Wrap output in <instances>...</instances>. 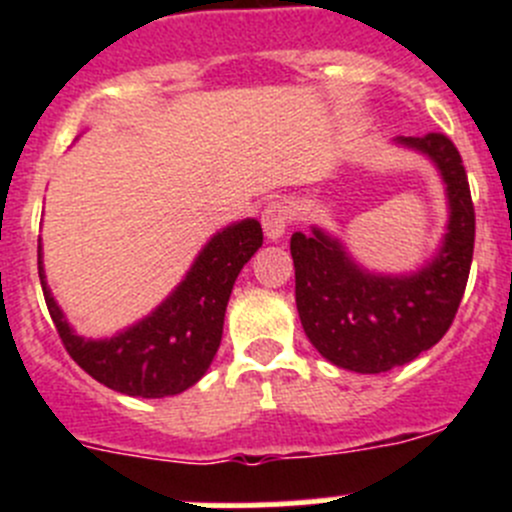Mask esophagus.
Returning <instances> with one entry per match:
<instances>
[{"instance_id":"1","label":"esophagus","mask_w":512,"mask_h":512,"mask_svg":"<svg viewBox=\"0 0 512 512\" xmlns=\"http://www.w3.org/2000/svg\"><path fill=\"white\" fill-rule=\"evenodd\" d=\"M289 205L282 203V200H275V203H270L265 208V213H262V230H265V237L270 242L280 240L282 235L287 232V225H289Z\"/></svg>"}]
</instances>
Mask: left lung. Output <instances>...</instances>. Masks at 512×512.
I'll list each match as a JSON object with an SVG mask.
<instances>
[{"mask_svg":"<svg viewBox=\"0 0 512 512\" xmlns=\"http://www.w3.org/2000/svg\"><path fill=\"white\" fill-rule=\"evenodd\" d=\"M394 146L431 160L446 188V232L433 257L414 272L389 275L366 270L319 225L289 240L304 334L324 359L356 374H384L441 342L471 272L476 213L456 146L441 133L399 136Z\"/></svg>","mask_w":512,"mask_h":512,"instance_id":"8db88e82","label":"left lung"}]
</instances>
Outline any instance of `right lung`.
I'll return each mask as SVG.
<instances>
[{"label": "right lung", "instance_id": "right-lung-1", "mask_svg": "<svg viewBox=\"0 0 512 512\" xmlns=\"http://www.w3.org/2000/svg\"><path fill=\"white\" fill-rule=\"evenodd\" d=\"M262 247L255 218L215 232L178 287L143 319L113 337L76 334L44 275L39 237V280L46 307L71 359L108 389L141 399H163L190 389L205 376L223 339L227 299L237 275Z\"/></svg>", "mask_w": 512, "mask_h": 512}]
</instances>
